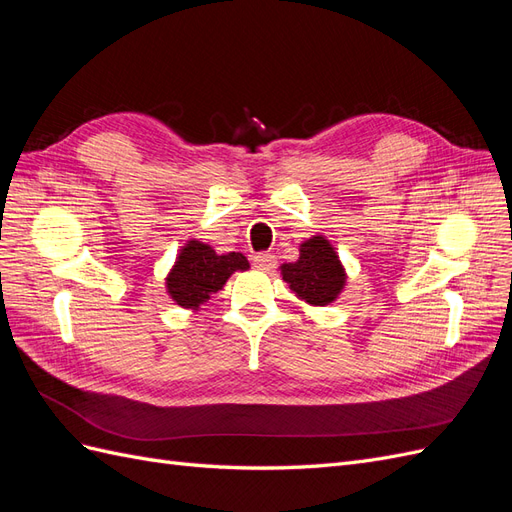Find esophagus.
Wrapping results in <instances>:
<instances>
[{
	"label": "esophagus",
	"mask_w": 512,
	"mask_h": 512,
	"mask_svg": "<svg viewBox=\"0 0 512 512\" xmlns=\"http://www.w3.org/2000/svg\"><path fill=\"white\" fill-rule=\"evenodd\" d=\"M252 262H254V267L260 271H271L275 267V256L269 252H260L252 258Z\"/></svg>",
	"instance_id": "obj_1"
}]
</instances>
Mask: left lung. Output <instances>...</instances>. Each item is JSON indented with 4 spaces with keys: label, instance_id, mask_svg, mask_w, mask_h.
Masks as SVG:
<instances>
[{
    "label": "left lung",
    "instance_id": "1",
    "mask_svg": "<svg viewBox=\"0 0 512 512\" xmlns=\"http://www.w3.org/2000/svg\"><path fill=\"white\" fill-rule=\"evenodd\" d=\"M299 260L282 265V280L309 305H329L346 286V271L335 247L316 235L301 243Z\"/></svg>",
    "mask_w": 512,
    "mask_h": 512
}]
</instances>
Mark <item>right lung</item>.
<instances>
[{
  "mask_svg": "<svg viewBox=\"0 0 512 512\" xmlns=\"http://www.w3.org/2000/svg\"><path fill=\"white\" fill-rule=\"evenodd\" d=\"M247 269H250V262L243 254H215L211 245L192 239L183 245L175 267L170 269L166 290L177 305L198 309L211 299V294L224 288L232 273Z\"/></svg>",
  "mask_w": 512,
  "mask_h": 512,
  "instance_id": "right-lung-1",
  "label": "right lung"
}]
</instances>
